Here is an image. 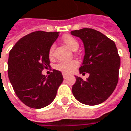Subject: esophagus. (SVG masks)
<instances>
[{
    "mask_svg": "<svg viewBox=\"0 0 131 131\" xmlns=\"http://www.w3.org/2000/svg\"><path fill=\"white\" fill-rule=\"evenodd\" d=\"M62 76H63L64 78H67V74H66L62 73Z\"/></svg>",
    "mask_w": 131,
    "mask_h": 131,
    "instance_id": "1",
    "label": "esophagus"
}]
</instances>
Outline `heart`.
<instances>
[{
    "instance_id": "1",
    "label": "heart",
    "mask_w": 131,
    "mask_h": 131,
    "mask_svg": "<svg viewBox=\"0 0 131 131\" xmlns=\"http://www.w3.org/2000/svg\"><path fill=\"white\" fill-rule=\"evenodd\" d=\"M62 40L72 50H76L79 47V43L78 41L72 35H66L62 37ZM53 55H54V45L53 44L50 46L49 49V57L52 58ZM78 66V62L77 60H71V61H61L56 65L55 68L63 73L69 74L72 73Z\"/></svg>"
}]
</instances>
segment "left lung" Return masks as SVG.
Wrapping results in <instances>:
<instances>
[{"label":"left lung","instance_id":"8db88e82","mask_svg":"<svg viewBox=\"0 0 131 131\" xmlns=\"http://www.w3.org/2000/svg\"><path fill=\"white\" fill-rule=\"evenodd\" d=\"M84 45L85 55L80 73L90 75L87 80L76 76L72 86L74 96L80 103L96 106L110 96L115 89L120 68V56L115 42L103 33L84 28L72 31Z\"/></svg>","mask_w":131,"mask_h":131}]
</instances>
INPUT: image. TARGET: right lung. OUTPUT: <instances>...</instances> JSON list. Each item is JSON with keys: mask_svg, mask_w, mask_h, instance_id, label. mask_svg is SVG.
Wrapping results in <instances>:
<instances>
[{"mask_svg": "<svg viewBox=\"0 0 131 131\" xmlns=\"http://www.w3.org/2000/svg\"><path fill=\"white\" fill-rule=\"evenodd\" d=\"M58 36V32L35 31L19 40L9 51V79L18 98L30 108L50 105L63 81L61 72L55 69L47 77L42 74L50 67L49 49Z\"/></svg>", "mask_w": 131, "mask_h": 131, "instance_id": "1", "label": "right lung"}]
</instances>
